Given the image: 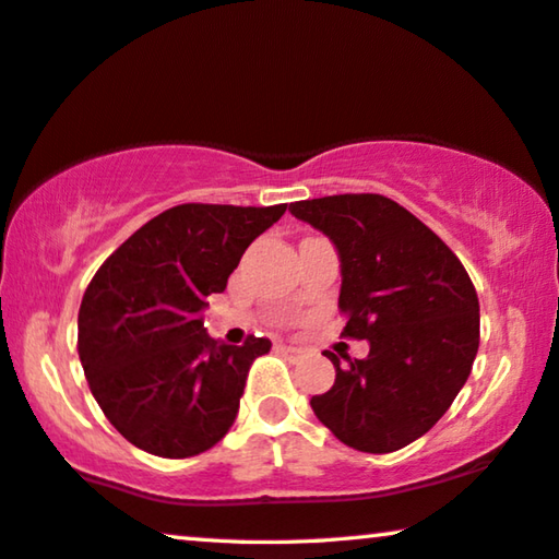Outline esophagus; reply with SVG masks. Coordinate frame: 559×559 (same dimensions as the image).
<instances>
[{"label":"esophagus","instance_id":"34e87169","mask_svg":"<svg viewBox=\"0 0 559 559\" xmlns=\"http://www.w3.org/2000/svg\"><path fill=\"white\" fill-rule=\"evenodd\" d=\"M280 350L287 355L289 360H297V358H302V347H297V345H280Z\"/></svg>","mask_w":559,"mask_h":559}]
</instances>
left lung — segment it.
I'll list each match as a JSON object with an SVG mask.
<instances>
[{
  "instance_id": "8db88e82",
  "label": "left lung",
  "mask_w": 559,
  "mask_h": 559,
  "mask_svg": "<svg viewBox=\"0 0 559 559\" xmlns=\"http://www.w3.org/2000/svg\"><path fill=\"white\" fill-rule=\"evenodd\" d=\"M335 245L345 337L362 360L335 366V385L310 406L347 447L391 454L447 414L479 350V297L459 257L395 201L340 193L289 204Z\"/></svg>"
}]
</instances>
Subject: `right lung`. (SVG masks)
I'll return each instance as SVG.
<instances>
[{
	"label": "right lung",
	"instance_id": "add662e5",
	"mask_svg": "<svg viewBox=\"0 0 559 559\" xmlns=\"http://www.w3.org/2000/svg\"><path fill=\"white\" fill-rule=\"evenodd\" d=\"M287 204H181L153 216L85 289L78 353L105 418L153 456L186 459L229 431L266 337H209V295L224 293L245 249Z\"/></svg>",
	"mask_w": 559,
	"mask_h": 559
}]
</instances>
